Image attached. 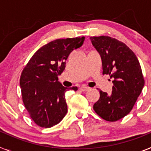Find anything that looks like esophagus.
Instances as JSON below:
<instances>
[{
  "instance_id": "34e87169",
  "label": "esophagus",
  "mask_w": 151,
  "mask_h": 151,
  "mask_svg": "<svg viewBox=\"0 0 151 151\" xmlns=\"http://www.w3.org/2000/svg\"><path fill=\"white\" fill-rule=\"evenodd\" d=\"M80 91H87L89 89V88H88V87H81L80 88Z\"/></svg>"
}]
</instances>
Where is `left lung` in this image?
<instances>
[{
    "label": "left lung",
    "mask_w": 151,
    "mask_h": 151,
    "mask_svg": "<svg viewBox=\"0 0 151 151\" xmlns=\"http://www.w3.org/2000/svg\"><path fill=\"white\" fill-rule=\"evenodd\" d=\"M102 60L103 75L113 78L111 94L100 91L94 110L101 118L115 122L132 110L145 85L142 70L134 52L122 41L109 36L91 37Z\"/></svg>",
    "instance_id": "8db88e82"
}]
</instances>
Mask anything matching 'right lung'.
I'll return each instance as SVG.
<instances>
[{
	"instance_id": "right-lung-1",
	"label": "right lung",
	"mask_w": 151,
	"mask_h": 151,
	"mask_svg": "<svg viewBox=\"0 0 151 151\" xmlns=\"http://www.w3.org/2000/svg\"><path fill=\"white\" fill-rule=\"evenodd\" d=\"M85 37L57 39L38 49L24 67L20 76L22 101L35 123L50 128L67 113L65 94L69 89L58 82L73 50L83 45Z\"/></svg>"
}]
</instances>
